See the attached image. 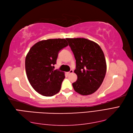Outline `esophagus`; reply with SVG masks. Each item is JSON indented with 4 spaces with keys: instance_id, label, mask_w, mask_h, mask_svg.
<instances>
[{
    "instance_id": "34e87169",
    "label": "esophagus",
    "mask_w": 133,
    "mask_h": 133,
    "mask_svg": "<svg viewBox=\"0 0 133 133\" xmlns=\"http://www.w3.org/2000/svg\"><path fill=\"white\" fill-rule=\"evenodd\" d=\"M73 70H70L69 71V72H67V73H68V74H70L73 73Z\"/></svg>"
}]
</instances>
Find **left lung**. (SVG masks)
<instances>
[{
  "label": "left lung",
  "instance_id": "left-lung-1",
  "mask_svg": "<svg viewBox=\"0 0 133 133\" xmlns=\"http://www.w3.org/2000/svg\"><path fill=\"white\" fill-rule=\"evenodd\" d=\"M76 60L74 72L77 80L72 83L74 90L81 95L92 94L104 80L107 70L105 56L95 42L85 38H66Z\"/></svg>",
  "mask_w": 133,
  "mask_h": 133
}]
</instances>
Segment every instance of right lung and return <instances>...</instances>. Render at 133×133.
I'll return each mask as SVG.
<instances>
[{
    "label": "right lung",
    "instance_id": "obj_1",
    "mask_svg": "<svg viewBox=\"0 0 133 133\" xmlns=\"http://www.w3.org/2000/svg\"><path fill=\"white\" fill-rule=\"evenodd\" d=\"M68 46L65 39H49L32 46L25 59L28 79L33 88L45 96L59 92L65 78L63 72L54 70L59 51Z\"/></svg>",
    "mask_w": 133,
    "mask_h": 133
}]
</instances>
